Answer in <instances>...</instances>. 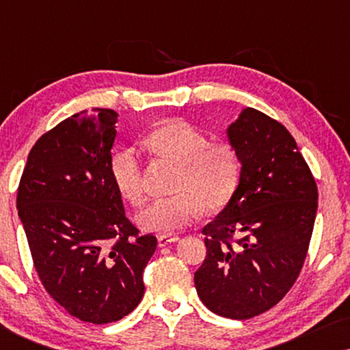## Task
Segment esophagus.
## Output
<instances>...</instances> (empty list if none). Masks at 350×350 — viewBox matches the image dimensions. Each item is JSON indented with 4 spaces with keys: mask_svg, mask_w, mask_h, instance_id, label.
Masks as SVG:
<instances>
[{
    "mask_svg": "<svg viewBox=\"0 0 350 350\" xmlns=\"http://www.w3.org/2000/svg\"><path fill=\"white\" fill-rule=\"evenodd\" d=\"M176 241H178V236H176V234H162V236L157 237V243H159V247L170 245V243H174Z\"/></svg>",
    "mask_w": 350,
    "mask_h": 350,
    "instance_id": "34e87169",
    "label": "esophagus"
}]
</instances>
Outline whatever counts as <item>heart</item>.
<instances>
[{"mask_svg":"<svg viewBox=\"0 0 350 350\" xmlns=\"http://www.w3.org/2000/svg\"><path fill=\"white\" fill-rule=\"evenodd\" d=\"M143 143L181 170L175 186L178 194L152 200L138 213V223L148 231H178L193 224L204 207L217 212L232 199L242 174L241 157L232 145L210 143L202 131L178 119L154 129ZM109 174L124 199L143 202V164L137 148L122 146L114 151L109 157Z\"/></svg>","mask_w":350,"mask_h":350,"instance_id":"1","label":"heart"}]
</instances>
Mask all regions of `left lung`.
<instances>
[{
  "mask_svg": "<svg viewBox=\"0 0 350 350\" xmlns=\"http://www.w3.org/2000/svg\"><path fill=\"white\" fill-rule=\"evenodd\" d=\"M228 135L242 162L241 181L202 229L207 255L194 285L212 312L245 320L274 308L295 285L309 250L319 191L279 121L247 108Z\"/></svg>",
  "mask_w": 350,
  "mask_h": 350,
  "instance_id": "obj_1",
  "label": "left lung"
}]
</instances>
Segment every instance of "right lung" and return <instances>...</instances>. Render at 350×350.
I'll use <instances>...</instances> for the list:
<instances>
[{
	"instance_id": "1",
	"label": "right lung",
	"mask_w": 350,
	"mask_h": 350,
	"mask_svg": "<svg viewBox=\"0 0 350 350\" xmlns=\"http://www.w3.org/2000/svg\"><path fill=\"white\" fill-rule=\"evenodd\" d=\"M118 114L81 111L38 138L17 189L18 217L42 286L83 322L121 320L145 293L156 250L126 217L109 174Z\"/></svg>"
}]
</instances>
